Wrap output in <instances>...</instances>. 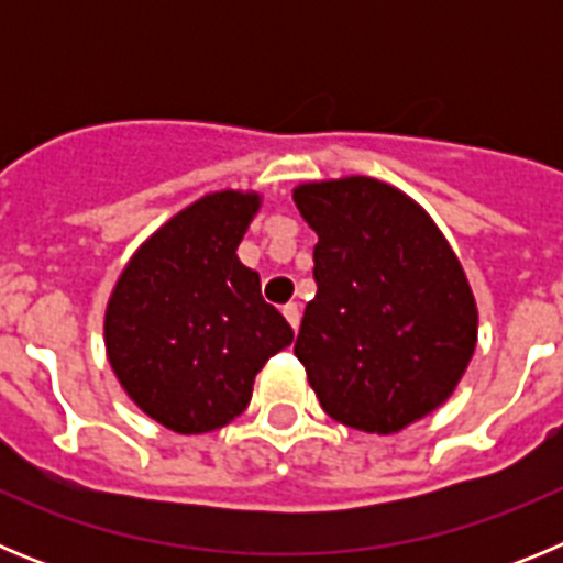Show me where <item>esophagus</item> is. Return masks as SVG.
Masks as SVG:
<instances>
[{"label": "esophagus", "mask_w": 563, "mask_h": 563, "mask_svg": "<svg viewBox=\"0 0 563 563\" xmlns=\"http://www.w3.org/2000/svg\"><path fill=\"white\" fill-rule=\"evenodd\" d=\"M285 318L287 321H290V327L292 330H298V324H301V307L296 305V301H290V305H285Z\"/></svg>", "instance_id": "34e87169"}]
</instances>
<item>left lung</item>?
<instances>
[{
    "label": "left lung",
    "instance_id": "left-lung-1",
    "mask_svg": "<svg viewBox=\"0 0 563 563\" xmlns=\"http://www.w3.org/2000/svg\"><path fill=\"white\" fill-rule=\"evenodd\" d=\"M292 202L318 233V292L296 357L332 420L395 434L449 400L474 355L462 265L429 213L389 183H307Z\"/></svg>",
    "mask_w": 563,
    "mask_h": 563
}]
</instances>
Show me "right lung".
Wrapping results in <instances>:
<instances>
[{
    "label": "right lung",
    "instance_id": "1",
    "mask_svg": "<svg viewBox=\"0 0 563 563\" xmlns=\"http://www.w3.org/2000/svg\"><path fill=\"white\" fill-rule=\"evenodd\" d=\"M258 194L217 191L166 222L114 285L103 335L114 375L177 434L222 429L247 409L253 377L290 346L285 316L262 298L236 247Z\"/></svg>",
    "mask_w": 563,
    "mask_h": 563
}]
</instances>
